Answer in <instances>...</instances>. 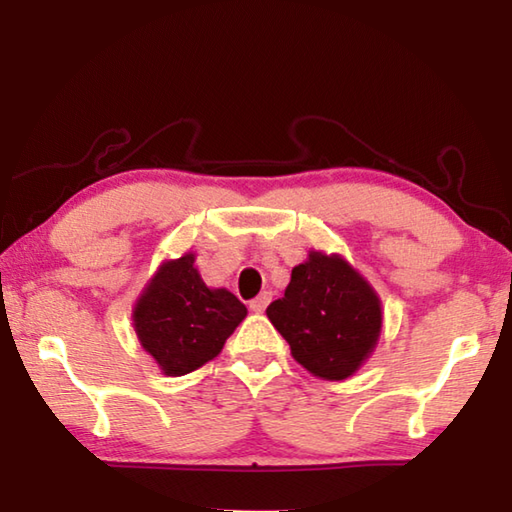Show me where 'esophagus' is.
I'll list each match as a JSON object with an SVG mask.
<instances>
[{"instance_id":"1","label":"esophagus","mask_w":512,"mask_h":512,"mask_svg":"<svg viewBox=\"0 0 512 512\" xmlns=\"http://www.w3.org/2000/svg\"><path fill=\"white\" fill-rule=\"evenodd\" d=\"M271 298H273L271 291L259 293V296H257L255 300H250V309H253L255 314H262V311L268 307V302H271Z\"/></svg>"}]
</instances>
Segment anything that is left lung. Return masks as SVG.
Segmentation results:
<instances>
[{
	"mask_svg": "<svg viewBox=\"0 0 512 512\" xmlns=\"http://www.w3.org/2000/svg\"><path fill=\"white\" fill-rule=\"evenodd\" d=\"M266 316L287 339L291 357L327 381L352 377L377 348L381 300L372 284L341 255L309 250L291 271L284 298Z\"/></svg>",
	"mask_w": 512,
	"mask_h": 512,
	"instance_id": "8db88e82",
	"label": "left lung"
}]
</instances>
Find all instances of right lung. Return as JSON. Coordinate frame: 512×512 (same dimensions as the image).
<instances>
[{"instance_id": "add662e5", "label": "right lung", "mask_w": 512, "mask_h": 512, "mask_svg": "<svg viewBox=\"0 0 512 512\" xmlns=\"http://www.w3.org/2000/svg\"><path fill=\"white\" fill-rule=\"evenodd\" d=\"M196 255L167 259L133 307L137 341L169 377H183L219 357L248 309L228 289H210Z\"/></svg>"}]
</instances>
